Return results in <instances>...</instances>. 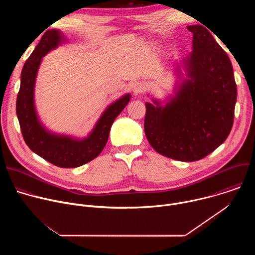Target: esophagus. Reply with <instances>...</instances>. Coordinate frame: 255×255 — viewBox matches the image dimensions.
<instances>
[{
  "label": "esophagus",
  "instance_id": "obj_1",
  "mask_svg": "<svg viewBox=\"0 0 255 255\" xmlns=\"http://www.w3.org/2000/svg\"><path fill=\"white\" fill-rule=\"evenodd\" d=\"M144 90H145V86H144V84H142V83H136V84L133 86V94H134L135 96H138V95L142 94V93L144 92Z\"/></svg>",
  "mask_w": 255,
  "mask_h": 255
}]
</instances>
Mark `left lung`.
Segmentation results:
<instances>
[{"label":"left lung","instance_id":"obj_1","mask_svg":"<svg viewBox=\"0 0 255 255\" xmlns=\"http://www.w3.org/2000/svg\"><path fill=\"white\" fill-rule=\"evenodd\" d=\"M193 51L173 62L175 84L164 100L145 103V135L159 154L179 161L204 158L226 140L237 88L227 53L204 26H188Z\"/></svg>","mask_w":255,"mask_h":255}]
</instances>
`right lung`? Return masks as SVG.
Wrapping results in <instances>:
<instances>
[{"label":"right lung","mask_w":255,"mask_h":255,"mask_svg":"<svg viewBox=\"0 0 255 255\" xmlns=\"http://www.w3.org/2000/svg\"><path fill=\"white\" fill-rule=\"evenodd\" d=\"M65 41L66 38L59 30H47L43 34L40 42L24 63L16 113L23 138L34 153L56 166L72 168L90 162L102 152L113 122L129 103L131 95L125 94L109 105L86 137L80 138L49 130L36 110V78L43 56Z\"/></svg>","instance_id":"right-lung-1"}]
</instances>
